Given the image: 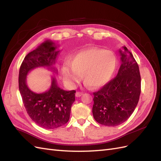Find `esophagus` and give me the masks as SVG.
<instances>
[{"label":"esophagus","instance_id":"obj_1","mask_svg":"<svg viewBox=\"0 0 161 161\" xmlns=\"http://www.w3.org/2000/svg\"><path fill=\"white\" fill-rule=\"evenodd\" d=\"M82 93H81V92H77L76 93H75V96L76 97H80V96H81V95H82Z\"/></svg>","mask_w":161,"mask_h":161}]
</instances>
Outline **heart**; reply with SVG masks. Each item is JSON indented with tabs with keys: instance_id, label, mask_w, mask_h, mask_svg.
<instances>
[{
	"instance_id": "heart-1",
	"label": "heart",
	"mask_w": 161,
	"mask_h": 161,
	"mask_svg": "<svg viewBox=\"0 0 161 161\" xmlns=\"http://www.w3.org/2000/svg\"><path fill=\"white\" fill-rule=\"evenodd\" d=\"M70 65L62 67V75L68 86L74 87L82 79L86 86L99 88L107 84L114 74L117 59L111 50L88 47L78 51L71 57Z\"/></svg>"
}]
</instances>
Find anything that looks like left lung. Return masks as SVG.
I'll return each instance as SVG.
<instances>
[{
  "instance_id": "1",
  "label": "left lung",
  "mask_w": 161,
  "mask_h": 161,
  "mask_svg": "<svg viewBox=\"0 0 161 161\" xmlns=\"http://www.w3.org/2000/svg\"><path fill=\"white\" fill-rule=\"evenodd\" d=\"M119 53L121 65L116 77L93 93V118L108 126L127 120L138 103L141 91L139 67L133 54L125 46Z\"/></svg>"
}]
</instances>
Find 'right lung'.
<instances>
[{"label":"right lung","mask_w":161,"mask_h":161,"mask_svg":"<svg viewBox=\"0 0 161 161\" xmlns=\"http://www.w3.org/2000/svg\"><path fill=\"white\" fill-rule=\"evenodd\" d=\"M53 41L47 40L24 58L20 67L19 87L26 111L36 125L44 129L58 128L69 120L75 91H65L58 86L52 77L51 86L43 93H35L27 85V75L36 68H47L57 74L53 65L60 50Z\"/></svg>","instance_id":"obj_1"}]
</instances>
